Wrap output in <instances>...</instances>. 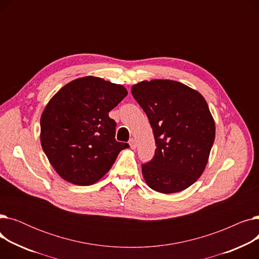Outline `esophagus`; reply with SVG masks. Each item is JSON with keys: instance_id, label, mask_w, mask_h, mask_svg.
<instances>
[{"instance_id": "esophagus-1", "label": "esophagus", "mask_w": 259, "mask_h": 259, "mask_svg": "<svg viewBox=\"0 0 259 259\" xmlns=\"http://www.w3.org/2000/svg\"><path fill=\"white\" fill-rule=\"evenodd\" d=\"M129 145H130V148H131V149H135V148H137V142H135L134 139H131V140L129 141Z\"/></svg>"}]
</instances>
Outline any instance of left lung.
<instances>
[{"mask_svg":"<svg viewBox=\"0 0 259 259\" xmlns=\"http://www.w3.org/2000/svg\"><path fill=\"white\" fill-rule=\"evenodd\" d=\"M150 121L153 158L142 165L147 185L170 194L194 184L205 170L215 139V122L202 95L180 81L144 80L131 88Z\"/></svg>","mask_w":259,"mask_h":259,"instance_id":"left-lung-1","label":"left lung"}]
</instances>
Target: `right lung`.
<instances>
[{
  "label": "right lung",
  "instance_id": "add662e5",
  "mask_svg": "<svg viewBox=\"0 0 259 259\" xmlns=\"http://www.w3.org/2000/svg\"><path fill=\"white\" fill-rule=\"evenodd\" d=\"M126 88L95 76L76 78L49 101L40 116V144L51 166L78 186L97 183L129 147L115 140L114 107Z\"/></svg>",
  "mask_w": 259,
  "mask_h": 259
}]
</instances>
